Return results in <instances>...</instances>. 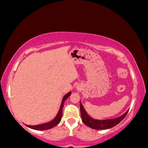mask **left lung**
<instances>
[{
    "mask_svg": "<svg viewBox=\"0 0 148 148\" xmlns=\"http://www.w3.org/2000/svg\"><path fill=\"white\" fill-rule=\"evenodd\" d=\"M80 113H81V118L82 121L85 125H87L90 128L95 130H105L109 129V128H113L115 125L119 124L123 119L125 118L126 114H128V111H126L123 115L120 116L116 117L115 119H96L90 116L85 111V108L82 105L81 100L80 101Z\"/></svg>",
    "mask_w": 148,
    "mask_h": 148,
    "instance_id": "1",
    "label": "left lung"
}]
</instances>
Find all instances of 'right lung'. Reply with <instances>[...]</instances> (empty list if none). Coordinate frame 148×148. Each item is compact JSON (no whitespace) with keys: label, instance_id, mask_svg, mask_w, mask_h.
Masks as SVG:
<instances>
[{"label":"right lung","instance_id":"add662e5","mask_svg":"<svg viewBox=\"0 0 148 148\" xmlns=\"http://www.w3.org/2000/svg\"><path fill=\"white\" fill-rule=\"evenodd\" d=\"M71 91L66 94V95H64V97H63V99H62L59 111H58V114H57V115L56 116V117L53 119V120L51 121L47 122V123H42V124H38V125H26L27 126L29 127L30 128H32V129L36 130V131H45V130H49L50 129V128H53V127L56 126V125H58V123H60V121H61L62 115H63V104H64L66 100L70 96H71Z\"/></svg>","mask_w":148,"mask_h":148}]
</instances>
